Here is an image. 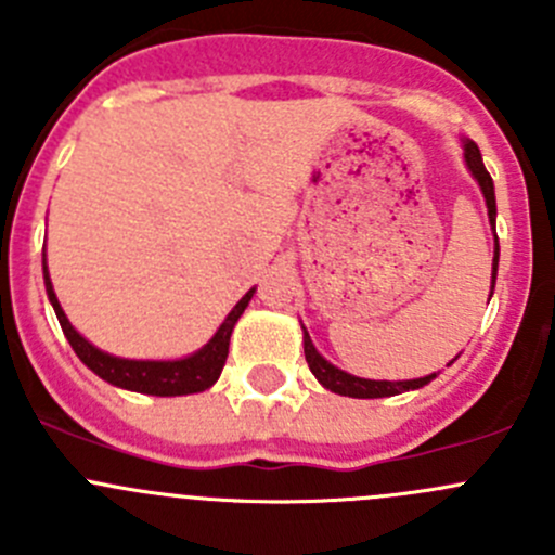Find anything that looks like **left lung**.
<instances>
[{
  "label": "left lung",
  "mask_w": 555,
  "mask_h": 555,
  "mask_svg": "<svg viewBox=\"0 0 555 555\" xmlns=\"http://www.w3.org/2000/svg\"><path fill=\"white\" fill-rule=\"evenodd\" d=\"M462 147H464V160H467V169L473 171L475 182L480 184V193H483V198H486V209H489V222H491V228H494L496 225V198H494V182H491V173L486 171L478 144L469 142V139H464ZM496 266H500V242L494 244V262H491V293H494ZM304 351H306V362H309L311 373L317 376V382L322 384L324 389L335 391V395H344V397H357V400H376V397L402 395V391L422 389V386H427L435 378V373L433 376H424V378H411V382H371V378L351 376V373L330 365V362L324 360L317 349H313L306 327H304Z\"/></svg>",
  "instance_id": "obj_1"
}]
</instances>
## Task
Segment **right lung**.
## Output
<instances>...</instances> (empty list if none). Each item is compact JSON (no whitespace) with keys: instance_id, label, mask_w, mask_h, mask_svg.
<instances>
[{"instance_id":"add662e5","label":"right lung","mask_w":555,"mask_h":555,"mask_svg":"<svg viewBox=\"0 0 555 555\" xmlns=\"http://www.w3.org/2000/svg\"><path fill=\"white\" fill-rule=\"evenodd\" d=\"M42 273H44V289H48V298L53 304L55 317H59L61 330H64L66 340L72 344L75 354L80 357L82 365L91 367L99 378H104L106 384L120 386L128 391H142V395H155V397H177V395H195V391L209 389L211 384L220 378L222 367L228 360V346H231V333L236 327L238 317H242L246 306H249L255 287L233 306V311L228 313L225 322L220 324L215 335H211L209 344L204 349H198L195 354L184 357V360H122V357H112L106 351L96 349L91 340L82 338L72 322L66 319L64 309H61L59 298L53 293V282H50L48 262H44L42 251Z\"/></svg>"}]
</instances>
